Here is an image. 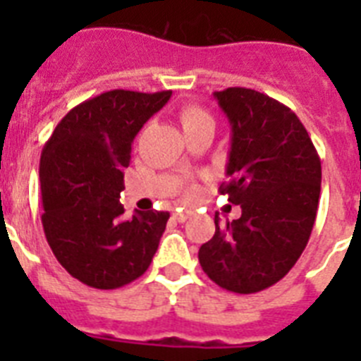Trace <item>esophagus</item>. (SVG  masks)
<instances>
[{"mask_svg": "<svg viewBox=\"0 0 361 361\" xmlns=\"http://www.w3.org/2000/svg\"><path fill=\"white\" fill-rule=\"evenodd\" d=\"M190 216H191V212H180V209H178V212L173 213L175 222H186Z\"/></svg>", "mask_w": 361, "mask_h": 361, "instance_id": "esophagus-1", "label": "esophagus"}]
</instances>
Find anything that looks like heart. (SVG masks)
I'll list each match as a JSON object with an SVG mask.
<instances>
[{
    "label": "heart",
    "mask_w": 361,
    "mask_h": 361,
    "mask_svg": "<svg viewBox=\"0 0 361 361\" xmlns=\"http://www.w3.org/2000/svg\"><path fill=\"white\" fill-rule=\"evenodd\" d=\"M178 123L183 126L184 132H190V130L197 128L200 124H213L212 116L208 111L202 110L199 106H193V104H186L178 110ZM188 195H193L195 193V188H188L186 190Z\"/></svg>",
    "instance_id": "heart-1"
}]
</instances>
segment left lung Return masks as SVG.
<instances>
[{"label":"left lung","mask_w":361,"mask_h":361,"mask_svg":"<svg viewBox=\"0 0 361 361\" xmlns=\"http://www.w3.org/2000/svg\"><path fill=\"white\" fill-rule=\"evenodd\" d=\"M213 97L231 126L220 186L240 219L220 224L200 245L204 273L240 295L267 289L296 264L311 237L320 199L322 164L304 124L276 99L233 86Z\"/></svg>","instance_id":"obj_1"}]
</instances>
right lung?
Segmentation results:
<instances>
[{
	"label": "right lung",
	"mask_w": 361,
	"mask_h": 361,
	"mask_svg": "<svg viewBox=\"0 0 361 361\" xmlns=\"http://www.w3.org/2000/svg\"><path fill=\"white\" fill-rule=\"evenodd\" d=\"M170 97L171 90L104 92L72 108L44 145V237L57 262L90 288L133 282L157 251L170 213L152 209L126 219L119 197L133 139Z\"/></svg>",
	"instance_id": "right-lung-1"
}]
</instances>
